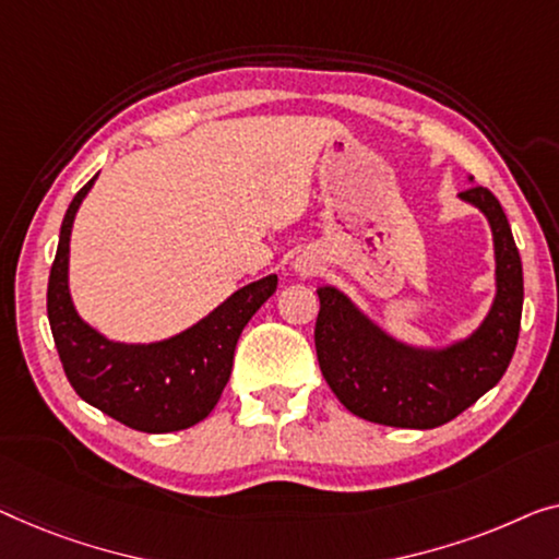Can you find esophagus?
I'll list each match as a JSON object with an SVG mask.
<instances>
[{
  "label": "esophagus",
  "instance_id": "obj_1",
  "mask_svg": "<svg viewBox=\"0 0 559 559\" xmlns=\"http://www.w3.org/2000/svg\"><path fill=\"white\" fill-rule=\"evenodd\" d=\"M294 269L301 273V276H311V273H316L319 271V261H316L313 255H308V253H301L294 261Z\"/></svg>",
  "mask_w": 559,
  "mask_h": 559
}]
</instances>
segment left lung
Here are the masks:
<instances>
[{"mask_svg":"<svg viewBox=\"0 0 559 559\" xmlns=\"http://www.w3.org/2000/svg\"><path fill=\"white\" fill-rule=\"evenodd\" d=\"M474 182V178H469ZM485 213L495 240L497 294L466 338L447 346H412L373 323L344 290L321 286L316 356L323 379L348 412L402 429L452 421L504 377L520 336L522 261L499 200L487 188L460 193Z\"/></svg>","mask_w":559,"mask_h":559,"instance_id":"obj_1","label":"left lung"}]
</instances>
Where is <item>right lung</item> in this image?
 <instances>
[{"label":"right lung","instance_id":"1","mask_svg":"<svg viewBox=\"0 0 559 559\" xmlns=\"http://www.w3.org/2000/svg\"><path fill=\"white\" fill-rule=\"evenodd\" d=\"M97 175L67 207L49 271L47 316L62 369L80 399L147 435L180 431L203 421L226 389L240 331L276 294L271 273L228 296L193 326L153 344L110 341L80 319L70 296V236L82 200Z\"/></svg>","mask_w":559,"mask_h":559}]
</instances>
